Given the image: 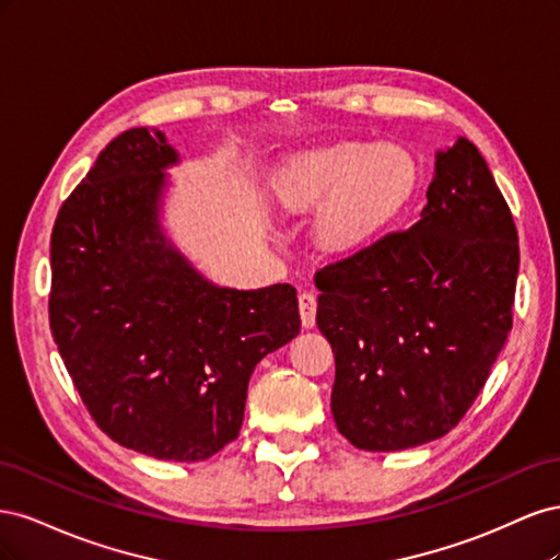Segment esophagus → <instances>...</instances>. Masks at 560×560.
<instances>
[{
    "label": "esophagus",
    "mask_w": 560,
    "mask_h": 560,
    "mask_svg": "<svg viewBox=\"0 0 560 560\" xmlns=\"http://www.w3.org/2000/svg\"><path fill=\"white\" fill-rule=\"evenodd\" d=\"M299 313H301V325L311 329L315 327V313H317V299L311 292L299 294Z\"/></svg>",
    "instance_id": "1"
}]
</instances>
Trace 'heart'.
Returning a JSON list of instances; mask_svg holds the SVG:
<instances>
[{
    "mask_svg": "<svg viewBox=\"0 0 560 560\" xmlns=\"http://www.w3.org/2000/svg\"><path fill=\"white\" fill-rule=\"evenodd\" d=\"M418 165L395 142H338L299 156L278 184L290 210H317L315 233L329 249H358L395 222L411 200Z\"/></svg>",
    "mask_w": 560,
    "mask_h": 560,
    "instance_id": "1",
    "label": "heart"
}]
</instances>
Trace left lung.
Segmentation results:
<instances>
[{"label":"left lung","instance_id":"8db88e82","mask_svg":"<svg viewBox=\"0 0 560 560\" xmlns=\"http://www.w3.org/2000/svg\"><path fill=\"white\" fill-rule=\"evenodd\" d=\"M518 233L479 149L439 151L428 206L406 231L315 273L331 343L336 428L362 451L451 432L512 331Z\"/></svg>","mask_w":560,"mask_h":560}]
</instances>
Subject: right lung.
Listing matches in <instances>:
<instances>
[{
	"label": "right lung",
	"mask_w": 560,
	"mask_h": 560,
	"mask_svg": "<svg viewBox=\"0 0 560 560\" xmlns=\"http://www.w3.org/2000/svg\"><path fill=\"white\" fill-rule=\"evenodd\" d=\"M161 130L114 138L50 235L48 322L81 401L116 444L196 463L241 432L247 383L299 334L292 284L208 282L159 229Z\"/></svg>",
	"instance_id": "right-lung-1"
}]
</instances>
